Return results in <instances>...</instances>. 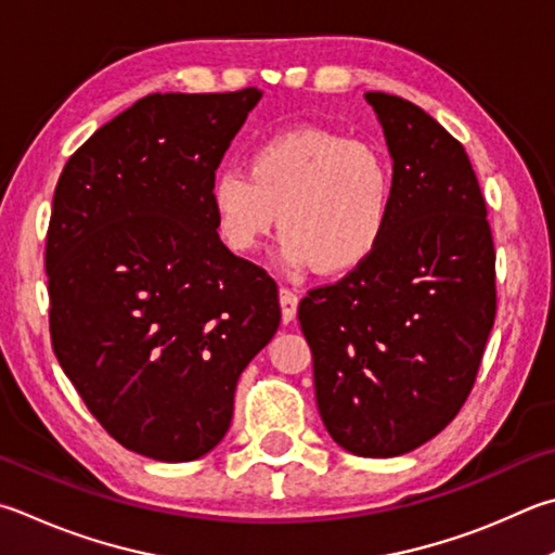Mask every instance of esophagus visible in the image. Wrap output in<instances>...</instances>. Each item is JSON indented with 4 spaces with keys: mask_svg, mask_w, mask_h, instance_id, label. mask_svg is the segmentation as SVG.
I'll use <instances>...</instances> for the list:
<instances>
[{
    "mask_svg": "<svg viewBox=\"0 0 555 555\" xmlns=\"http://www.w3.org/2000/svg\"><path fill=\"white\" fill-rule=\"evenodd\" d=\"M279 304H281V320L286 322H294L296 320V312H298V296L294 294L291 288H281L279 291Z\"/></svg>",
    "mask_w": 555,
    "mask_h": 555,
    "instance_id": "34e87169",
    "label": "esophagus"
}]
</instances>
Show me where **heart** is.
<instances>
[{
	"label": "heart",
	"mask_w": 555,
	"mask_h": 555,
	"mask_svg": "<svg viewBox=\"0 0 555 555\" xmlns=\"http://www.w3.org/2000/svg\"><path fill=\"white\" fill-rule=\"evenodd\" d=\"M216 235L235 255L257 251L274 225L281 259L318 274H347L388 233L392 175L376 147L327 130H291L259 143L208 186Z\"/></svg>",
	"instance_id": "1"
}]
</instances>
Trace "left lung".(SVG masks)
Returning a JSON list of instances; mask_svg holds the SVG:
<instances>
[{
	"label": "left lung",
	"instance_id": "obj_1",
	"mask_svg": "<svg viewBox=\"0 0 555 555\" xmlns=\"http://www.w3.org/2000/svg\"><path fill=\"white\" fill-rule=\"evenodd\" d=\"M392 159L374 257L300 300L320 417L357 456L390 459L456 417L495 322V247L466 150L405 99L366 92Z\"/></svg>",
	"mask_w": 555,
	"mask_h": 555
}]
</instances>
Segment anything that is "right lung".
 I'll use <instances>...</instances> for the list:
<instances>
[{"label":"right lung","mask_w":555,"mask_h":555,"mask_svg":"<svg viewBox=\"0 0 555 555\" xmlns=\"http://www.w3.org/2000/svg\"><path fill=\"white\" fill-rule=\"evenodd\" d=\"M257 87L150 94L67 159L48 225L50 339L126 449L181 463L220 444L279 288L216 235L208 186Z\"/></svg>","instance_id":"right-lung-1"}]
</instances>
